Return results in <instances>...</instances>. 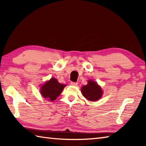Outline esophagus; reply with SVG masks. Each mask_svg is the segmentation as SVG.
I'll return each mask as SVG.
<instances>
[{
    "mask_svg": "<svg viewBox=\"0 0 146 146\" xmlns=\"http://www.w3.org/2000/svg\"><path fill=\"white\" fill-rule=\"evenodd\" d=\"M70 85H72V86H76L77 85H78V83H76V82H71L70 83Z\"/></svg>",
    "mask_w": 146,
    "mask_h": 146,
    "instance_id": "1",
    "label": "esophagus"
}]
</instances>
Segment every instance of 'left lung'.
Returning a JSON list of instances; mask_svg holds the SVG:
<instances>
[{"mask_svg": "<svg viewBox=\"0 0 146 146\" xmlns=\"http://www.w3.org/2000/svg\"><path fill=\"white\" fill-rule=\"evenodd\" d=\"M83 97L90 101H97L101 98L103 92L96 82L89 80L88 84L82 86L81 89Z\"/></svg>", "mask_w": 146, "mask_h": 146, "instance_id": "1", "label": "left lung"}]
</instances>
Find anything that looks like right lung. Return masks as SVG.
Masks as SVG:
<instances>
[{"mask_svg":"<svg viewBox=\"0 0 146 146\" xmlns=\"http://www.w3.org/2000/svg\"><path fill=\"white\" fill-rule=\"evenodd\" d=\"M65 86V85L58 83L56 78H52L42 86L41 94L44 98H48L49 100L53 101L60 95Z\"/></svg>","mask_w":146,"mask_h":146,"instance_id":"obj_1","label":"right lung"}]
</instances>
